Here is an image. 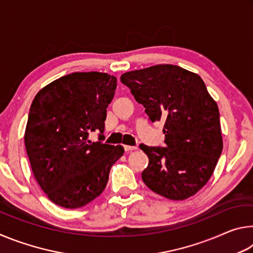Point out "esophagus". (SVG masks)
I'll return each instance as SVG.
<instances>
[{"mask_svg":"<svg viewBox=\"0 0 253 253\" xmlns=\"http://www.w3.org/2000/svg\"><path fill=\"white\" fill-rule=\"evenodd\" d=\"M124 148H125L126 152H131V151H135V149H137L136 146H129V145H124Z\"/></svg>","mask_w":253,"mask_h":253,"instance_id":"esophagus-1","label":"esophagus"}]
</instances>
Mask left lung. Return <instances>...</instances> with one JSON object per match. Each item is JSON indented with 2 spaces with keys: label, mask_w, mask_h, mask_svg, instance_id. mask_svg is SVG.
I'll use <instances>...</instances> for the list:
<instances>
[{
  "label": "left lung",
  "mask_w": 253,
  "mask_h": 253,
  "mask_svg": "<svg viewBox=\"0 0 253 253\" xmlns=\"http://www.w3.org/2000/svg\"><path fill=\"white\" fill-rule=\"evenodd\" d=\"M121 80L149 121L164 122L166 147L139 145L149 160L144 183L174 201L198 193L211 178L223 148L219 108L204 81L173 65L125 72Z\"/></svg>",
  "instance_id": "1"
}]
</instances>
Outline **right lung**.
<instances>
[{
  "mask_svg": "<svg viewBox=\"0 0 253 253\" xmlns=\"http://www.w3.org/2000/svg\"><path fill=\"white\" fill-rule=\"evenodd\" d=\"M117 78L74 72L46 84L30 107L24 144L34 177L50 201L66 209L91 202L105 190L121 145L89 139L105 129Z\"/></svg>",
  "mask_w": 253,
  "mask_h": 253,
  "instance_id": "obj_1",
  "label": "right lung"
}]
</instances>
